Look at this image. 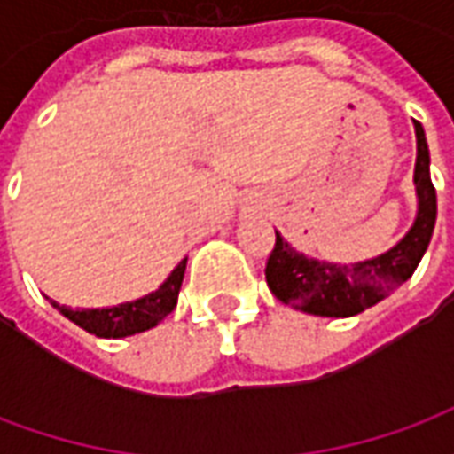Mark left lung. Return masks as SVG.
<instances>
[{"mask_svg":"<svg viewBox=\"0 0 454 454\" xmlns=\"http://www.w3.org/2000/svg\"><path fill=\"white\" fill-rule=\"evenodd\" d=\"M413 129H416V150H419L416 172H413L419 214L409 233L391 250L372 260L338 265V262L314 260L304 253H296L275 231L277 240L267 257L265 277L267 286L282 304L294 306L304 314L348 318L380 304L384 296H389L416 272L435 228L438 197L430 182V153L426 133L419 121H413Z\"/></svg>","mask_w":454,"mask_h":454,"instance_id":"left-lung-1","label":"left lung"}]
</instances>
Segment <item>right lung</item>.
Masks as SVG:
<instances>
[{
	"mask_svg": "<svg viewBox=\"0 0 454 454\" xmlns=\"http://www.w3.org/2000/svg\"><path fill=\"white\" fill-rule=\"evenodd\" d=\"M184 270H187V257L179 262L162 285L150 292L143 299L136 301H126V304L109 306V309H67L60 306L58 301L51 299V304L73 324L84 328L87 333L97 335V338H126V335L143 333L155 328L160 321H165V316L175 311L179 296V286L184 279Z\"/></svg>",
	"mask_w": 454,
	"mask_h": 454,
	"instance_id": "right-lung-1",
	"label": "right lung"
}]
</instances>
